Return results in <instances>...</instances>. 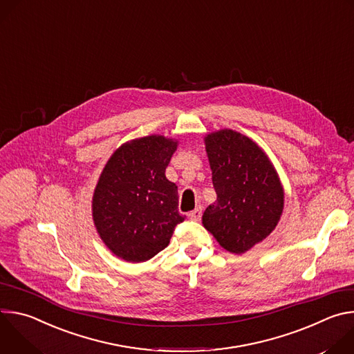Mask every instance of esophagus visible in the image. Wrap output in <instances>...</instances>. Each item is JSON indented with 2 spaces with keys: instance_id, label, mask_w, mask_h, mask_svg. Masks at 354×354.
Segmentation results:
<instances>
[{
  "instance_id": "34e87169",
  "label": "esophagus",
  "mask_w": 354,
  "mask_h": 354,
  "mask_svg": "<svg viewBox=\"0 0 354 354\" xmlns=\"http://www.w3.org/2000/svg\"><path fill=\"white\" fill-rule=\"evenodd\" d=\"M189 218L194 220V221H198L201 218V207H197L193 212H190L189 213Z\"/></svg>"
}]
</instances>
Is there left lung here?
<instances>
[{
  "mask_svg": "<svg viewBox=\"0 0 354 354\" xmlns=\"http://www.w3.org/2000/svg\"><path fill=\"white\" fill-rule=\"evenodd\" d=\"M217 200L203 214V225L232 254H243L276 228L284 190L263 149L234 130L205 138Z\"/></svg>",
  "mask_w": 354,
  "mask_h": 354,
  "instance_id": "left-lung-1",
  "label": "left lung"
}]
</instances>
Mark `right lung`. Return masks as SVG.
<instances>
[{"instance_id": "obj_1", "label": "right lung", "mask_w": 354, "mask_h": 354, "mask_svg": "<svg viewBox=\"0 0 354 354\" xmlns=\"http://www.w3.org/2000/svg\"><path fill=\"white\" fill-rule=\"evenodd\" d=\"M178 142L164 136L131 140L115 151L92 198L96 231L113 254L138 263L165 249L175 227L178 186L165 176Z\"/></svg>"}]
</instances>
